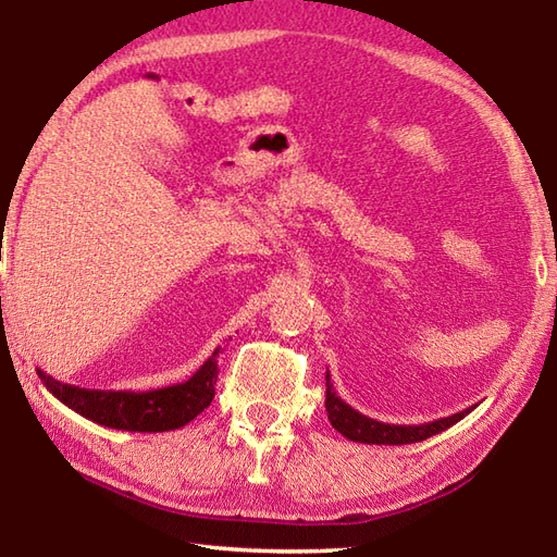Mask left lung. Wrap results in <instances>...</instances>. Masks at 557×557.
Instances as JSON below:
<instances>
[{
	"label": "left lung",
	"instance_id": "1",
	"mask_svg": "<svg viewBox=\"0 0 557 557\" xmlns=\"http://www.w3.org/2000/svg\"><path fill=\"white\" fill-rule=\"evenodd\" d=\"M326 412L332 428L354 442H363V445H412V442H422L437 435L442 430L451 428L455 422L465 418L467 412H471V408L457 414H449V418L425 422V425H388V422L366 418V414L354 410L351 405L338 398L326 371Z\"/></svg>",
	"mask_w": 557,
	"mask_h": 557
}]
</instances>
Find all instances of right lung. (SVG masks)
<instances>
[{
	"label": "right lung",
	"mask_w": 557,
	"mask_h": 557,
	"mask_svg": "<svg viewBox=\"0 0 557 557\" xmlns=\"http://www.w3.org/2000/svg\"><path fill=\"white\" fill-rule=\"evenodd\" d=\"M219 351L221 348H215L209 361L188 381L143 393L81 388L55 381L41 369H36V373L63 405L98 425L127 432H166L184 428L211 405L219 379Z\"/></svg>",
	"instance_id": "right-lung-1"
}]
</instances>
